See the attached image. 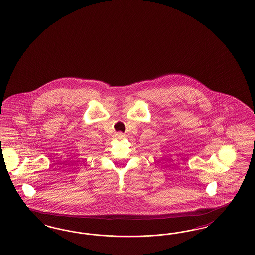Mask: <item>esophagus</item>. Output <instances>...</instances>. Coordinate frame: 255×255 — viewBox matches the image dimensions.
<instances>
[{"label":"esophagus","mask_w":255,"mask_h":255,"mask_svg":"<svg viewBox=\"0 0 255 255\" xmlns=\"http://www.w3.org/2000/svg\"><path fill=\"white\" fill-rule=\"evenodd\" d=\"M116 136L119 139H122L123 137H124V134L123 133V132H117Z\"/></svg>","instance_id":"esophagus-1"}]
</instances>
